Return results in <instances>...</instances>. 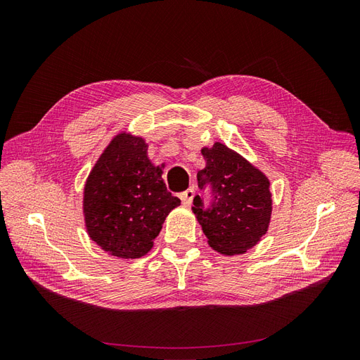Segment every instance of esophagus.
Here are the masks:
<instances>
[{
  "label": "esophagus",
  "mask_w": 360,
  "mask_h": 360,
  "mask_svg": "<svg viewBox=\"0 0 360 360\" xmlns=\"http://www.w3.org/2000/svg\"><path fill=\"white\" fill-rule=\"evenodd\" d=\"M193 195H195V191L192 188H189L188 191H184L180 193V200L184 205H191L192 200H193Z\"/></svg>",
  "instance_id": "obj_1"
}]
</instances>
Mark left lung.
<instances>
[{"mask_svg":"<svg viewBox=\"0 0 360 360\" xmlns=\"http://www.w3.org/2000/svg\"><path fill=\"white\" fill-rule=\"evenodd\" d=\"M205 168L198 171V186H212V205L204 210L200 195L193 198L197 216L207 243L224 255L245 254L263 237L270 224L271 193L269 179L221 143L204 147Z\"/></svg>","mask_w":360,"mask_h":360,"instance_id":"1","label":"left lung"}]
</instances>
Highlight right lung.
I'll list each match as a JSON object with an SVG mask.
<instances>
[{
    "label": "right lung",
    "instance_id": "add662e5",
    "mask_svg": "<svg viewBox=\"0 0 360 360\" xmlns=\"http://www.w3.org/2000/svg\"><path fill=\"white\" fill-rule=\"evenodd\" d=\"M144 138L122 132L97 159L84 188V219L91 240L108 255L148 254L162 224L180 200L147 156Z\"/></svg>",
    "mask_w": 360,
    "mask_h": 360
}]
</instances>
